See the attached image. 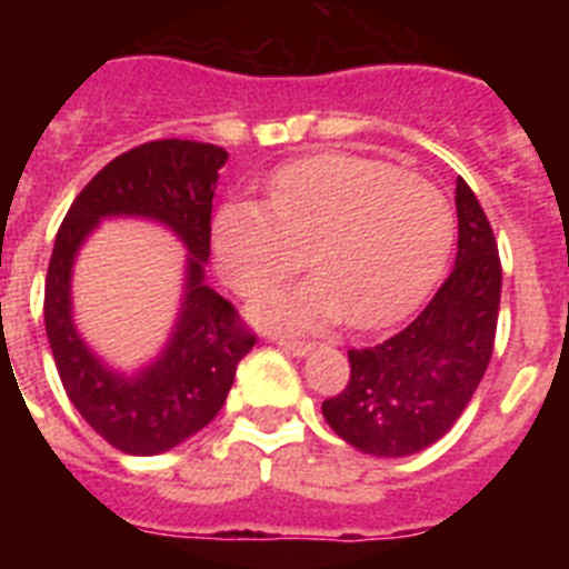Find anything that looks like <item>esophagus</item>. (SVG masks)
<instances>
[{
	"label": "esophagus",
	"instance_id": "esophagus-1",
	"mask_svg": "<svg viewBox=\"0 0 569 569\" xmlns=\"http://www.w3.org/2000/svg\"><path fill=\"white\" fill-rule=\"evenodd\" d=\"M276 345H279L281 350H288V353H293V356H308L310 350H313V345H310V341L288 339V336H276Z\"/></svg>",
	"mask_w": 569,
	"mask_h": 569
}]
</instances>
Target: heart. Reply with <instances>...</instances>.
Here are the masks:
<instances>
[{"label":"heart","mask_w":569,"mask_h":569,"mask_svg":"<svg viewBox=\"0 0 569 569\" xmlns=\"http://www.w3.org/2000/svg\"><path fill=\"white\" fill-rule=\"evenodd\" d=\"M456 219L436 184L381 159L319 153L276 170L270 202L236 199L213 219L216 268L239 296L268 293L308 264L299 288L253 308L264 328L345 319L385 328L425 299L453 248Z\"/></svg>","instance_id":"b5f03b06"}]
</instances>
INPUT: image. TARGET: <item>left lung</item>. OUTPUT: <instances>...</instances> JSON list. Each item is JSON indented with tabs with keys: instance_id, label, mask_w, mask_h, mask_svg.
<instances>
[{
	"instance_id": "1",
	"label": "left lung",
	"mask_w": 569,
	"mask_h": 569,
	"mask_svg": "<svg viewBox=\"0 0 569 569\" xmlns=\"http://www.w3.org/2000/svg\"><path fill=\"white\" fill-rule=\"evenodd\" d=\"M459 253L425 310L376 347L347 350L350 381L321 405L333 433L385 459L436 445L470 405L492 356L501 301L499 244L459 176Z\"/></svg>"
}]
</instances>
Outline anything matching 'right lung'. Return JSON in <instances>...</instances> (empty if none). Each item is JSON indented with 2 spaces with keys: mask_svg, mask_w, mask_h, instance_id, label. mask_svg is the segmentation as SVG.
Wrapping results in <instances>:
<instances>
[{
  "mask_svg": "<svg viewBox=\"0 0 569 569\" xmlns=\"http://www.w3.org/2000/svg\"><path fill=\"white\" fill-rule=\"evenodd\" d=\"M228 150L190 139H156L116 156L73 199L44 279V330L64 393L108 445L130 456H156L182 445L216 419L236 367L256 336L228 299L204 284L210 213ZM110 214L153 218L189 248L183 308L160 359L139 375H119L78 336L69 273L81 241Z\"/></svg>",
  "mask_w": 569,
  "mask_h": 569,
  "instance_id": "right-lung-1",
  "label": "right lung"
}]
</instances>
